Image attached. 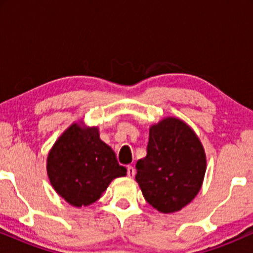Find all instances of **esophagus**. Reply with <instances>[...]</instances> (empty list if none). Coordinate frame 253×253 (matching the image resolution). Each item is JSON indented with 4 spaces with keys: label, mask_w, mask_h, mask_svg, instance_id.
I'll list each match as a JSON object with an SVG mask.
<instances>
[{
    "label": "esophagus",
    "mask_w": 253,
    "mask_h": 253,
    "mask_svg": "<svg viewBox=\"0 0 253 253\" xmlns=\"http://www.w3.org/2000/svg\"><path fill=\"white\" fill-rule=\"evenodd\" d=\"M134 173H135L134 168H133L132 165H128V167H127V175H128V177H133L134 176Z\"/></svg>",
    "instance_id": "34e87169"
}]
</instances>
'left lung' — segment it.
Returning a JSON list of instances; mask_svg holds the SVG:
<instances>
[{"label":"left lung","mask_w":253,"mask_h":253,"mask_svg":"<svg viewBox=\"0 0 253 253\" xmlns=\"http://www.w3.org/2000/svg\"><path fill=\"white\" fill-rule=\"evenodd\" d=\"M135 168V181L145 200L162 213H173L193 201L201 189L205 150L184 121L165 118L151 126L147 155Z\"/></svg>","instance_id":"1"}]
</instances>
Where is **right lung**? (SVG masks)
<instances>
[{
  "mask_svg": "<svg viewBox=\"0 0 253 253\" xmlns=\"http://www.w3.org/2000/svg\"><path fill=\"white\" fill-rule=\"evenodd\" d=\"M127 169L100 139L97 127L72 124L54 143L47 157V175L54 190L75 207L100 199L109 183Z\"/></svg>",
  "mask_w": 253,
  "mask_h": 253,
  "instance_id": "add662e5",
  "label": "right lung"
}]
</instances>
